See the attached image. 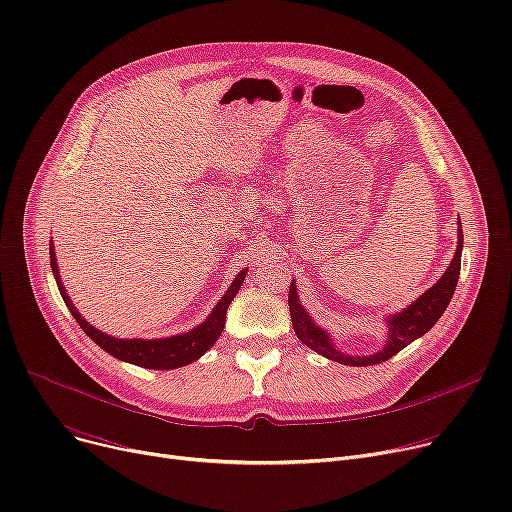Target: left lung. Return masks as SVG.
Returning <instances> with one entry per match:
<instances>
[{"mask_svg": "<svg viewBox=\"0 0 512 512\" xmlns=\"http://www.w3.org/2000/svg\"><path fill=\"white\" fill-rule=\"evenodd\" d=\"M460 224V221H458ZM460 257H462V230H458V247H456V255L450 263L448 272L443 274L435 286H431L427 293H422L410 307H406L399 314L391 316L389 322V339L387 345L374 355H345L341 351L335 349L332 341L328 339V335L324 330H320L311 318L305 314V309L299 303L297 297V286L295 282L288 288V309H291V320H293V328L295 335L299 337V341L303 345H307L309 349L318 351L324 358L339 362L345 366H372V364H383L389 358H393L395 353L402 351L404 347H408L414 339L422 337L425 332H429L435 322L441 318L443 311L450 305L452 295L456 291L458 284V276H460Z\"/></svg>", "mask_w": 512, "mask_h": 512, "instance_id": "1", "label": "left lung"}]
</instances>
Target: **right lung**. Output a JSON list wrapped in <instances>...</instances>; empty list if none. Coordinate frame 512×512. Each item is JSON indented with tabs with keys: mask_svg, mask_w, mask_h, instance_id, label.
<instances>
[{
	"mask_svg": "<svg viewBox=\"0 0 512 512\" xmlns=\"http://www.w3.org/2000/svg\"><path fill=\"white\" fill-rule=\"evenodd\" d=\"M50 263H52V272L56 276V282H58V291H60L66 307H69V311L73 314V318L77 320V324L83 328L85 335L90 337L94 343H98L106 353L113 355V358L142 366V368H152V370H173V368L186 366V364L201 358L207 349H211L213 343L219 339L221 332H224L228 307L234 301L238 288L242 286L244 276H247V270H242L236 276V280L228 288V293L221 297L217 307L211 311V316L201 326H196L194 330L184 332V335H177V337H169V339H152V341L127 339L125 341V339H115V337L104 335V332H100L92 324H87L79 316V311L71 303L69 295L64 293V286L58 276L56 255H54L52 247H50Z\"/></svg>",
	"mask_w": 512,
	"mask_h": 512,
	"instance_id": "1",
	"label": "right lung"
}]
</instances>
